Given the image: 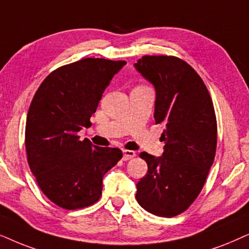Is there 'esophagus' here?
<instances>
[{
	"mask_svg": "<svg viewBox=\"0 0 249 249\" xmlns=\"http://www.w3.org/2000/svg\"><path fill=\"white\" fill-rule=\"evenodd\" d=\"M135 157V152L132 150H124L123 151V160H130V159Z\"/></svg>",
	"mask_w": 249,
	"mask_h": 249,
	"instance_id": "34e87169",
	"label": "esophagus"
}]
</instances>
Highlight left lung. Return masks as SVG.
I'll use <instances>...</instances> for the list:
<instances>
[{
  "mask_svg": "<svg viewBox=\"0 0 249 249\" xmlns=\"http://www.w3.org/2000/svg\"><path fill=\"white\" fill-rule=\"evenodd\" d=\"M134 67L154 85L155 121L163 124L160 157L141 152L148 172L137 184L138 203L163 217L181 214L203 189L214 161L217 125L206 85L187 62L144 55Z\"/></svg>",
  "mask_w": 249,
  "mask_h": 249,
  "instance_id": "obj_1",
  "label": "left lung"
}]
</instances>
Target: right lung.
<instances>
[{
    "mask_svg": "<svg viewBox=\"0 0 249 249\" xmlns=\"http://www.w3.org/2000/svg\"><path fill=\"white\" fill-rule=\"evenodd\" d=\"M126 61L85 58L55 69L33 98L25 145L32 173L43 194L66 210L99 200L104 175L123 157L118 148L79 140L91 126L102 93Z\"/></svg>",
    "mask_w": 249,
    "mask_h": 249,
    "instance_id": "obj_1",
    "label": "right lung"
}]
</instances>
